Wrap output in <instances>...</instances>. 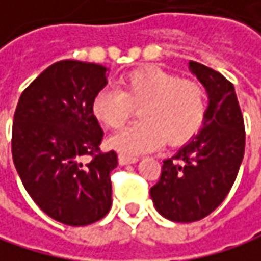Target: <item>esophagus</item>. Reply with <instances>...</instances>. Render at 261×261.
<instances>
[{"label":"esophagus","mask_w":261,"mask_h":261,"mask_svg":"<svg viewBox=\"0 0 261 261\" xmlns=\"http://www.w3.org/2000/svg\"><path fill=\"white\" fill-rule=\"evenodd\" d=\"M139 159L135 158V156H125V154H120L119 156V164L120 165H129V164H136Z\"/></svg>","instance_id":"34e87169"}]
</instances>
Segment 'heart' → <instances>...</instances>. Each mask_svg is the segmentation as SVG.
<instances>
[{
  "instance_id": "obj_1",
  "label": "heart",
  "mask_w": 261,
  "mask_h": 261,
  "mask_svg": "<svg viewBox=\"0 0 261 261\" xmlns=\"http://www.w3.org/2000/svg\"><path fill=\"white\" fill-rule=\"evenodd\" d=\"M139 108V122L128 125L108 139V147L138 156L161 148L165 141L180 145L190 141L203 125L206 91L196 81L156 67L126 73L120 90L102 88L91 102L94 117L107 128L117 129Z\"/></svg>"
}]
</instances>
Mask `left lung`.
Returning a JSON list of instances; mask_svg holds the SVG:
<instances>
[{"instance_id": "1", "label": "left lung", "mask_w": 261, "mask_h": 261, "mask_svg": "<svg viewBox=\"0 0 261 261\" xmlns=\"http://www.w3.org/2000/svg\"><path fill=\"white\" fill-rule=\"evenodd\" d=\"M190 71L208 94L199 133L171 159L150 190L154 208L173 222L190 223L211 214L232 188L245 154V123L234 85L219 71L190 61Z\"/></svg>"}]
</instances>
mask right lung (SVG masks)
Masks as SVG:
<instances>
[{
    "label": "right lung",
    "instance_id": "obj_1",
    "mask_svg": "<svg viewBox=\"0 0 261 261\" xmlns=\"http://www.w3.org/2000/svg\"><path fill=\"white\" fill-rule=\"evenodd\" d=\"M108 68L64 59L47 67L21 94L12 129V156L33 202L51 219L85 226L111 208L114 151L100 153L102 128L91 111ZM93 155L90 163H82Z\"/></svg>",
    "mask_w": 261,
    "mask_h": 261
}]
</instances>
